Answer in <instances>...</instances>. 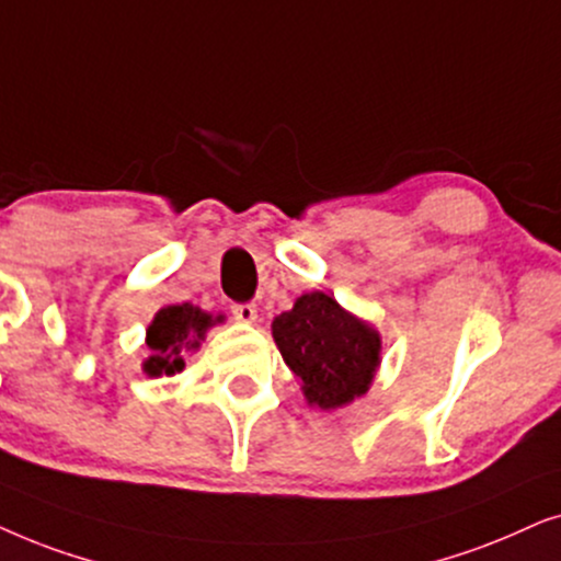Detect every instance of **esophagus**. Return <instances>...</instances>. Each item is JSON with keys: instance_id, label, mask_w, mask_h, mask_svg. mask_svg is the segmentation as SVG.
Returning a JSON list of instances; mask_svg holds the SVG:
<instances>
[{"instance_id": "obj_1", "label": "esophagus", "mask_w": 561, "mask_h": 561, "mask_svg": "<svg viewBox=\"0 0 561 561\" xmlns=\"http://www.w3.org/2000/svg\"><path fill=\"white\" fill-rule=\"evenodd\" d=\"M230 312H233V318L241 320V323H256V318H259L256 305H251V302L233 305V308H230Z\"/></svg>"}]
</instances>
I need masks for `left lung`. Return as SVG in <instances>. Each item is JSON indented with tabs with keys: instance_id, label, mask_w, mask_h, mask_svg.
<instances>
[{
	"instance_id": "obj_1",
	"label": "left lung",
	"mask_w": 561,
	"mask_h": 561,
	"mask_svg": "<svg viewBox=\"0 0 561 561\" xmlns=\"http://www.w3.org/2000/svg\"><path fill=\"white\" fill-rule=\"evenodd\" d=\"M272 335L308 405L320 410L346 408L367 394L382 364L377 328L320 289L276 316Z\"/></svg>"
}]
</instances>
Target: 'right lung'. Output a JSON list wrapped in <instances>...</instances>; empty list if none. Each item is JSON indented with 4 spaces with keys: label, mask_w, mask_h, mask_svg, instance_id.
<instances>
[{
    "label": "right lung",
    "mask_w": 561,
    "mask_h": 561,
    "mask_svg": "<svg viewBox=\"0 0 561 561\" xmlns=\"http://www.w3.org/2000/svg\"><path fill=\"white\" fill-rule=\"evenodd\" d=\"M226 320L222 312L213 316L192 302L163 305L146 328L148 358H144V371L148 377H171L184 369V356L197 351L207 331Z\"/></svg>",
    "instance_id": "obj_1"
}]
</instances>
